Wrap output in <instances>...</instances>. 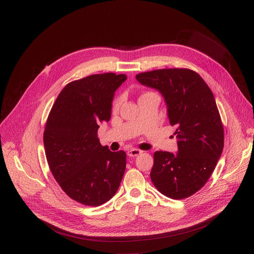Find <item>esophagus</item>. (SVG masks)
<instances>
[{"mask_svg": "<svg viewBox=\"0 0 254 254\" xmlns=\"http://www.w3.org/2000/svg\"><path fill=\"white\" fill-rule=\"evenodd\" d=\"M140 153H142V150H140V149H137V148H131V149H129L128 151H127V155L128 156H137V155H139Z\"/></svg>", "mask_w": 254, "mask_h": 254, "instance_id": "obj_1", "label": "esophagus"}]
</instances>
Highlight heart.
<instances>
[{
    "label": "heart",
    "mask_w": 254,
    "mask_h": 254,
    "mask_svg": "<svg viewBox=\"0 0 254 254\" xmlns=\"http://www.w3.org/2000/svg\"><path fill=\"white\" fill-rule=\"evenodd\" d=\"M149 94H152V93L147 92V93L142 94L140 97H143V96H146V95H149ZM122 104H123V98H122V97L117 98V99L113 102V110H114V111H118V110L120 109V107L122 106Z\"/></svg>",
    "instance_id": "b5f03b06"
}]
</instances>
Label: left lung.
<instances>
[{"mask_svg":"<svg viewBox=\"0 0 254 254\" xmlns=\"http://www.w3.org/2000/svg\"><path fill=\"white\" fill-rule=\"evenodd\" d=\"M136 79L159 91L177 128L178 153L154 152L151 182L167 197L187 198L206 184L223 149V125L213 94L190 68L154 69L136 74Z\"/></svg>","mask_w":254,"mask_h":254,"instance_id":"obj_1","label":"left lung"}]
</instances>
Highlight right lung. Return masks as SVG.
Listing matches in <instances>:
<instances>
[{"mask_svg":"<svg viewBox=\"0 0 254 254\" xmlns=\"http://www.w3.org/2000/svg\"><path fill=\"white\" fill-rule=\"evenodd\" d=\"M124 73H97L70 81L49 114L44 145L50 170L71 199L89 206L109 201L123 180L127 154L111 151L98 137L99 123L110 121Z\"/></svg>","mask_w":254,"mask_h":254,"instance_id":"add662e5","label":"right lung"}]
</instances>
